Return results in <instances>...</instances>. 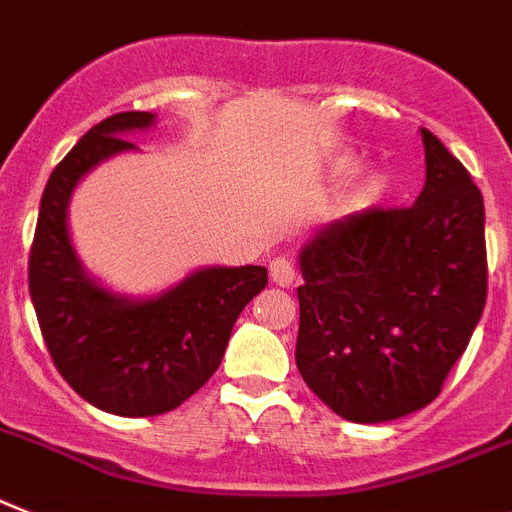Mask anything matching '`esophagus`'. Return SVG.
Listing matches in <instances>:
<instances>
[{"label": "esophagus", "instance_id": "esophagus-1", "mask_svg": "<svg viewBox=\"0 0 512 512\" xmlns=\"http://www.w3.org/2000/svg\"><path fill=\"white\" fill-rule=\"evenodd\" d=\"M270 281L276 283V286H291L296 281V270L291 260L286 257H276L273 263H270Z\"/></svg>", "mask_w": 512, "mask_h": 512}]
</instances>
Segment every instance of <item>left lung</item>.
Here are the masks:
<instances>
[{"mask_svg": "<svg viewBox=\"0 0 512 512\" xmlns=\"http://www.w3.org/2000/svg\"><path fill=\"white\" fill-rule=\"evenodd\" d=\"M427 182L411 208H367L299 252L296 367L356 424L424 409L466 351L487 302L484 200L422 127Z\"/></svg>", "mask_w": 512, "mask_h": 512, "instance_id": "obj_1", "label": "left lung"}]
</instances>
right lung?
<instances>
[{"label": "right lung", "mask_w": 512, "mask_h": 512, "mask_svg": "<svg viewBox=\"0 0 512 512\" xmlns=\"http://www.w3.org/2000/svg\"><path fill=\"white\" fill-rule=\"evenodd\" d=\"M153 124L150 111H122L80 137L46 182L28 263L30 302L59 375L117 416L166 414L203 388L236 317L268 283L263 265H208L135 299L85 270L67 226L72 192L98 163L137 150L127 135Z\"/></svg>", "instance_id": "add662e5"}]
</instances>
